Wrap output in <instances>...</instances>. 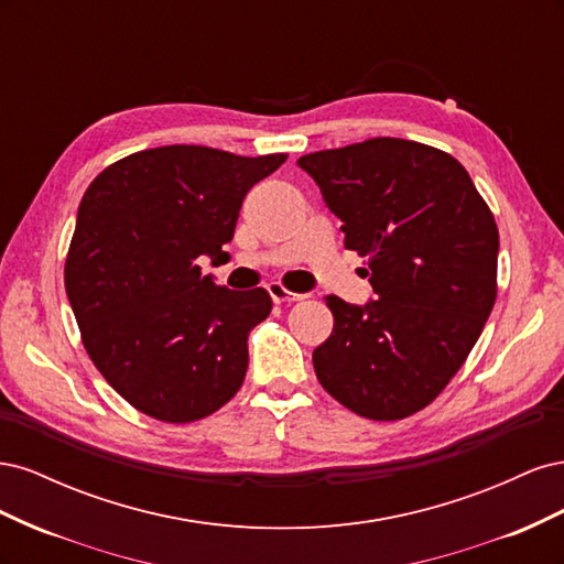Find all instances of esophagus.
<instances>
[{
    "mask_svg": "<svg viewBox=\"0 0 564 564\" xmlns=\"http://www.w3.org/2000/svg\"><path fill=\"white\" fill-rule=\"evenodd\" d=\"M268 292H270V299L275 301L278 305H282V303H294V301H301V299H303V294L289 292V289H286L284 284H280V282H270V284H268Z\"/></svg>",
    "mask_w": 564,
    "mask_h": 564,
    "instance_id": "obj_1",
    "label": "esophagus"
}]
</instances>
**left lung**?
<instances>
[{
  "label": "left lung",
  "instance_id": "1",
  "mask_svg": "<svg viewBox=\"0 0 564 564\" xmlns=\"http://www.w3.org/2000/svg\"><path fill=\"white\" fill-rule=\"evenodd\" d=\"M367 259L377 301L327 296L332 336L313 352L322 388L373 421L429 406L466 362L497 301L499 230L460 162L404 139L299 160Z\"/></svg>",
  "mask_w": 564,
  "mask_h": 564
}]
</instances>
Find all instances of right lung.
Returning a JSON list of instances; mask_svg holds the SVG:
<instances>
[{
	"label": "right lung",
	"instance_id": "obj_1",
	"mask_svg": "<svg viewBox=\"0 0 564 564\" xmlns=\"http://www.w3.org/2000/svg\"><path fill=\"white\" fill-rule=\"evenodd\" d=\"M284 160L164 145L110 164L84 193L67 301L91 362L139 412L191 423L240 390L249 332L272 301L216 284L197 259L226 253L245 195Z\"/></svg>",
	"mask_w": 564,
	"mask_h": 564
}]
</instances>
